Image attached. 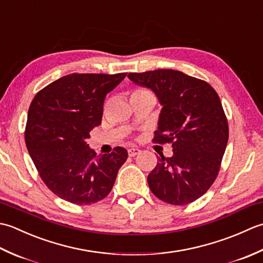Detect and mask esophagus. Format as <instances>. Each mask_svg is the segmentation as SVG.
Returning a JSON list of instances; mask_svg holds the SVG:
<instances>
[{"mask_svg": "<svg viewBox=\"0 0 263 263\" xmlns=\"http://www.w3.org/2000/svg\"><path fill=\"white\" fill-rule=\"evenodd\" d=\"M140 153H141V150L138 149V148H130L127 150V154H128V156H130V157H135V156L139 155Z\"/></svg>", "mask_w": 263, "mask_h": 263, "instance_id": "34e87169", "label": "esophagus"}]
</instances>
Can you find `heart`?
<instances>
[{"label": "heart", "instance_id": "b5f03b06", "mask_svg": "<svg viewBox=\"0 0 263 263\" xmlns=\"http://www.w3.org/2000/svg\"><path fill=\"white\" fill-rule=\"evenodd\" d=\"M144 93H150L146 89H137V90L132 93V96H137V95H144Z\"/></svg>", "mask_w": 263, "mask_h": 263}]
</instances>
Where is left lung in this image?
Instances as JSON below:
<instances>
[{
  "label": "left lung",
  "mask_w": 263,
  "mask_h": 263,
  "mask_svg": "<svg viewBox=\"0 0 263 263\" xmlns=\"http://www.w3.org/2000/svg\"><path fill=\"white\" fill-rule=\"evenodd\" d=\"M157 95L163 105L154 143H170L172 157H158L148 184L164 202L184 205L208 191L219 173L228 141V122L216 90L181 71L159 69L128 73Z\"/></svg>",
  "instance_id": "8db88e82"
}]
</instances>
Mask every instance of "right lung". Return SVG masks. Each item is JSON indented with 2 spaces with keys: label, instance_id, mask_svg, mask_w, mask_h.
<instances>
[{
  "label": "right lung",
  "instance_id": "right-lung-1",
  "mask_svg": "<svg viewBox=\"0 0 263 263\" xmlns=\"http://www.w3.org/2000/svg\"><path fill=\"white\" fill-rule=\"evenodd\" d=\"M126 73H72L39 90L28 110L25 140L43 182L59 198L78 205L107 197L126 149L108 155L89 148L87 139L102 123L106 95Z\"/></svg>",
  "mask_w": 263,
  "mask_h": 263
}]
</instances>
